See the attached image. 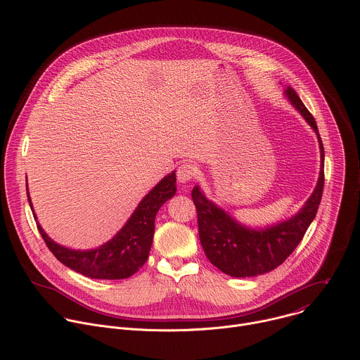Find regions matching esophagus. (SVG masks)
<instances>
[{"instance_id": "obj_1", "label": "esophagus", "mask_w": 360, "mask_h": 360, "mask_svg": "<svg viewBox=\"0 0 360 360\" xmlns=\"http://www.w3.org/2000/svg\"><path fill=\"white\" fill-rule=\"evenodd\" d=\"M196 174V168L193 164L191 162H184L178 167V171H176V178H178V182L179 184H188L189 181L193 179Z\"/></svg>"}]
</instances>
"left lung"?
Returning a JSON list of instances; mask_svg holds the SVG:
<instances>
[{"label":"left lung","instance_id":"obj_1","mask_svg":"<svg viewBox=\"0 0 360 360\" xmlns=\"http://www.w3.org/2000/svg\"><path fill=\"white\" fill-rule=\"evenodd\" d=\"M285 95L316 132L321 148L319 179L303 208L288 221L268 228L253 229L236 222L229 214L205 196L198 185L192 189V199L198 212L199 239L205 255L212 265L233 278L258 276L283 264L315 219L322 199L325 150L316 121L303 105L293 88L286 86Z\"/></svg>","mask_w":360,"mask_h":360}]
</instances>
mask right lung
Masks as SVG:
<instances>
[{
  "label": "right lung",
  "instance_id": "obj_1",
  "mask_svg": "<svg viewBox=\"0 0 360 360\" xmlns=\"http://www.w3.org/2000/svg\"><path fill=\"white\" fill-rule=\"evenodd\" d=\"M175 184L176 175L174 171L143 196L122 229L112 239L96 249L75 250L65 248L51 239L38 222L37 228L48 249L70 269L91 279H125L138 272L146 262L153 239V231H155L157 212L168 199L175 195ZM27 195L31 211L34 212L30 193L27 192ZM34 219L37 221L35 214Z\"/></svg>",
  "mask_w": 360,
  "mask_h": 360
}]
</instances>
